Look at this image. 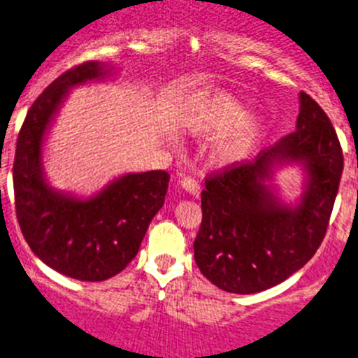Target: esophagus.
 Listing matches in <instances>:
<instances>
[{
	"label": "esophagus",
	"mask_w": 358,
	"mask_h": 358,
	"mask_svg": "<svg viewBox=\"0 0 358 358\" xmlns=\"http://www.w3.org/2000/svg\"><path fill=\"white\" fill-rule=\"evenodd\" d=\"M180 182H182V187L187 190V192H190V194L198 196V192H199V183L196 182V180L192 178V176L182 175V176H180Z\"/></svg>",
	"instance_id": "1"
}]
</instances>
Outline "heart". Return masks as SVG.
Instances as JSON below:
<instances>
[{
	"label": "heart",
	"instance_id": "obj_1",
	"mask_svg": "<svg viewBox=\"0 0 358 358\" xmlns=\"http://www.w3.org/2000/svg\"><path fill=\"white\" fill-rule=\"evenodd\" d=\"M245 113V106L228 93H201L192 100L187 125L194 132H220L236 125ZM259 130L262 122L258 118L243 120L219 139L213 159L219 164H231L242 159L259 136Z\"/></svg>",
	"mask_w": 358,
	"mask_h": 358
}]
</instances>
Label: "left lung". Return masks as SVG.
Segmentation results:
<instances>
[{
	"label": "left lung",
	"mask_w": 358,
	"mask_h": 358,
	"mask_svg": "<svg viewBox=\"0 0 358 358\" xmlns=\"http://www.w3.org/2000/svg\"><path fill=\"white\" fill-rule=\"evenodd\" d=\"M279 162L306 164L308 189L295 209L279 206L262 180ZM343 150L327 113L300 93L296 130L206 175L194 259L203 275L229 293H258L309 262L325 238L343 175Z\"/></svg>",
	"instance_id": "left-lung-1"
}]
</instances>
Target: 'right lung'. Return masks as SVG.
I'll return each mask as SVG.
<instances>
[{
  "label": "right lung",
  "mask_w": 358,
  "mask_h": 358,
  "mask_svg": "<svg viewBox=\"0 0 358 358\" xmlns=\"http://www.w3.org/2000/svg\"><path fill=\"white\" fill-rule=\"evenodd\" d=\"M99 62L63 72L31 103L13 159L15 213L24 240L45 265L78 280H106L138 255L150 222L162 208L169 173L157 169L115 180L92 199L49 189L42 175V141L69 88L103 78Z\"/></svg>",
  "instance_id": "right-lung-1"
}]
</instances>
